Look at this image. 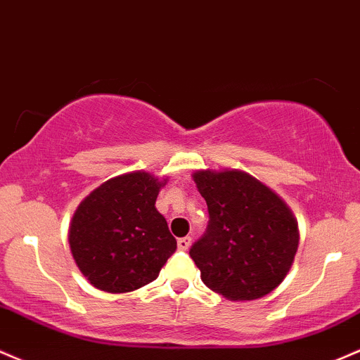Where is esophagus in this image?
<instances>
[{
    "mask_svg": "<svg viewBox=\"0 0 360 360\" xmlns=\"http://www.w3.org/2000/svg\"><path fill=\"white\" fill-rule=\"evenodd\" d=\"M191 238L185 236V238H180L179 241H176V245H179V250H188V246H191Z\"/></svg>",
    "mask_w": 360,
    "mask_h": 360,
    "instance_id": "34e87169",
    "label": "esophagus"
}]
</instances>
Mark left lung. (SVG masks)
Instances as JSON below:
<instances>
[{
	"label": "left lung",
	"instance_id": "8db88e82",
	"mask_svg": "<svg viewBox=\"0 0 360 360\" xmlns=\"http://www.w3.org/2000/svg\"><path fill=\"white\" fill-rule=\"evenodd\" d=\"M197 191L207 202V231L191 257L209 289L231 301L272 292L292 267L300 228L272 188L241 169H195Z\"/></svg>",
	"mask_w": 360,
	"mask_h": 360
}]
</instances>
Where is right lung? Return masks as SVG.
<instances>
[{"instance_id":"1","label":"right lung","mask_w":360,"mask_h":360,"mask_svg":"<svg viewBox=\"0 0 360 360\" xmlns=\"http://www.w3.org/2000/svg\"><path fill=\"white\" fill-rule=\"evenodd\" d=\"M167 180L137 169L103 181L79 202L68 240L93 288L112 294L143 288L175 253L176 240L155 207Z\"/></svg>"}]
</instances>
